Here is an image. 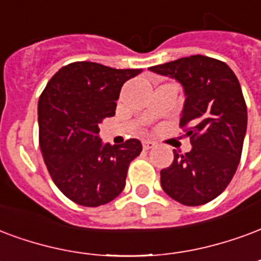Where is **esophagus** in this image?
Segmentation results:
<instances>
[{
	"label": "esophagus",
	"instance_id": "esophagus-1",
	"mask_svg": "<svg viewBox=\"0 0 261 261\" xmlns=\"http://www.w3.org/2000/svg\"><path fill=\"white\" fill-rule=\"evenodd\" d=\"M153 146H155V142H152V141H144V142H142V148L145 150L152 149Z\"/></svg>",
	"mask_w": 261,
	"mask_h": 261
}]
</instances>
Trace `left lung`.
<instances>
[{"instance_id":"left-lung-1","label":"left lung","mask_w":261,"mask_h":261,"mask_svg":"<svg viewBox=\"0 0 261 261\" xmlns=\"http://www.w3.org/2000/svg\"><path fill=\"white\" fill-rule=\"evenodd\" d=\"M182 86L185 101L181 127H188L192 149L160 171L170 198L199 206L213 200L232 179L244 146L248 111L233 71L224 62L192 55L149 67Z\"/></svg>"}]
</instances>
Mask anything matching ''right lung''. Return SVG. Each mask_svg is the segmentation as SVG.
I'll use <instances>...</instances> for the list:
<instances>
[{
    "mask_svg": "<svg viewBox=\"0 0 261 261\" xmlns=\"http://www.w3.org/2000/svg\"><path fill=\"white\" fill-rule=\"evenodd\" d=\"M141 69L74 62L59 69L38 99L40 148L54 182L76 203L96 207L119 196L131 160L142 150L136 138L103 144L99 123L115 116L123 84Z\"/></svg>",
    "mask_w": 261,
    "mask_h": 261,
    "instance_id": "1",
    "label": "right lung"
}]
</instances>
